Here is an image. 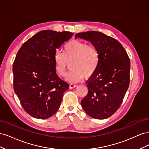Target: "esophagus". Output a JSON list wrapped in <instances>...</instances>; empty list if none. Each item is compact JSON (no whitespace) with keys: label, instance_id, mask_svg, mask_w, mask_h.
Here are the masks:
<instances>
[{"label":"esophagus","instance_id":"esophagus-1","mask_svg":"<svg viewBox=\"0 0 149 149\" xmlns=\"http://www.w3.org/2000/svg\"><path fill=\"white\" fill-rule=\"evenodd\" d=\"M76 86V85L74 84H70V89H73Z\"/></svg>","mask_w":149,"mask_h":149}]
</instances>
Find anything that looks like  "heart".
I'll list each match as a JSON object with an SVG mask.
<instances>
[{
	"instance_id": "b5f03b06",
	"label": "heart",
	"mask_w": 149,
	"mask_h": 149,
	"mask_svg": "<svg viewBox=\"0 0 149 149\" xmlns=\"http://www.w3.org/2000/svg\"><path fill=\"white\" fill-rule=\"evenodd\" d=\"M53 61L56 73L61 77L66 76L68 63L72 62L73 70L66 76V80L76 83L81 80L84 76L89 78L95 73L100 63V53L93 45L73 40L65 45L63 53H55Z\"/></svg>"
}]
</instances>
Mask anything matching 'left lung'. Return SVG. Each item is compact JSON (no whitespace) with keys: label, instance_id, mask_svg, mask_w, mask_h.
<instances>
[{"label":"left lung","instance_id":"8db88e82","mask_svg":"<svg viewBox=\"0 0 149 149\" xmlns=\"http://www.w3.org/2000/svg\"><path fill=\"white\" fill-rule=\"evenodd\" d=\"M91 42L100 53V63L86 81L88 93L81 100L84 111L94 119L109 118L123 102L130 83V63L127 52L118 40L96 31L76 34Z\"/></svg>","mask_w":149,"mask_h":149}]
</instances>
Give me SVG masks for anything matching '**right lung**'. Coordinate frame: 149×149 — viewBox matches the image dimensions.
I'll return each instance as SVG.
<instances>
[{
  "mask_svg": "<svg viewBox=\"0 0 149 149\" xmlns=\"http://www.w3.org/2000/svg\"><path fill=\"white\" fill-rule=\"evenodd\" d=\"M69 31L42 30L25 42L13 63V89L24 109L31 116L48 119L59 109L69 84L55 70L56 49L71 38Z\"/></svg>",
  "mask_w": 149,
  "mask_h": 149,
  "instance_id": "obj_1",
  "label": "right lung"
}]
</instances>
